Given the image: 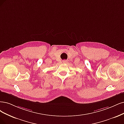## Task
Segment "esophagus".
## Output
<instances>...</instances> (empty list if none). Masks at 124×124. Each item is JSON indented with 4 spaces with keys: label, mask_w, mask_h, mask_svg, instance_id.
<instances>
[{
    "label": "esophagus",
    "mask_w": 124,
    "mask_h": 124,
    "mask_svg": "<svg viewBox=\"0 0 124 124\" xmlns=\"http://www.w3.org/2000/svg\"><path fill=\"white\" fill-rule=\"evenodd\" d=\"M62 62L64 63H66L67 62V60H63L62 61Z\"/></svg>",
    "instance_id": "1"
}]
</instances>
